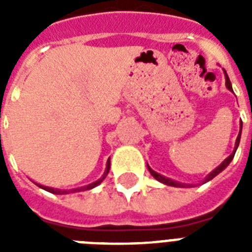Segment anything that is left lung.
<instances>
[{
	"mask_svg": "<svg viewBox=\"0 0 252 252\" xmlns=\"http://www.w3.org/2000/svg\"><path fill=\"white\" fill-rule=\"evenodd\" d=\"M224 78H226V87H227V90H230L231 92H233V91H232V86H231V82H230V78H228V75H227L226 70H224ZM241 131H242V124H240V132H239V136H237V139H236L235 149H233L232 154H231V155H230V157H228V158H226V159H224L223 161H222L221 164H220V165H218L217 168L215 169V170L211 171V173H209V174L207 175L206 178H204L203 183H207V182H209V180H212L213 178L216 177V175L220 174V173H221V171L223 170V169H226L227 166H228V164H230V162L232 161L233 157H235L236 150H237V148H239L240 139H241ZM148 169H149V171H150V174L153 175V177L155 178V179L159 180L160 183H164V184H166V186H170V187H179V188H182V187H183V188H184V187H193L192 184H183V183H179V182H175V180L169 179V178L162 177V175H160L159 173H157V171H154L153 169H151L149 165H148Z\"/></svg>",
	"mask_w": 252,
	"mask_h": 252,
	"instance_id": "8db88e82",
	"label": "left lung"
}]
</instances>
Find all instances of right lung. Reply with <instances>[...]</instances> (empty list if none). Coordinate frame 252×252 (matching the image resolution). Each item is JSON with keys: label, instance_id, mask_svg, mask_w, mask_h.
<instances>
[{"label": "right lung", "instance_id": "add662e5", "mask_svg": "<svg viewBox=\"0 0 252 252\" xmlns=\"http://www.w3.org/2000/svg\"><path fill=\"white\" fill-rule=\"evenodd\" d=\"M110 166H111V161L110 159L107 160V166H106V170H104L103 175H102V178H99L98 180H95V182H93L92 184H88V186H84V187H81V188H75V189H70V190H60V189H54V188H49V187H44L41 186V184H36L37 187H40V188H43L44 190H46V192H50V193H54V194H68V193H77V192H82V190H90V189L94 188V187H97L98 184L102 183V180L104 179V178L107 177V174H108V171H110Z\"/></svg>", "mask_w": 252, "mask_h": 252}]
</instances>
